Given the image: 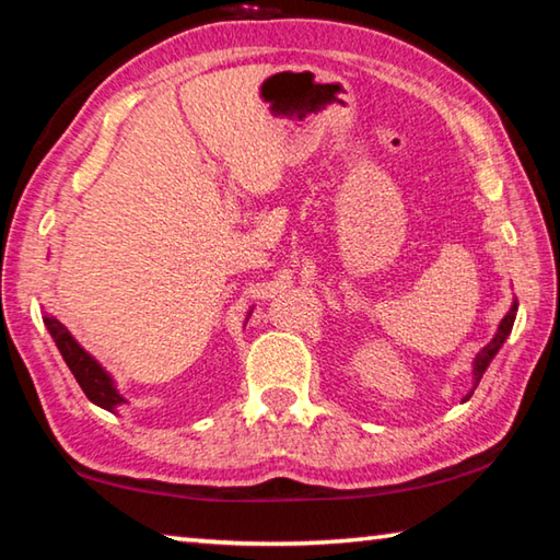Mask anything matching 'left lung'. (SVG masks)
<instances>
[{
    "label": "left lung",
    "mask_w": 560,
    "mask_h": 560,
    "mask_svg": "<svg viewBox=\"0 0 560 560\" xmlns=\"http://www.w3.org/2000/svg\"><path fill=\"white\" fill-rule=\"evenodd\" d=\"M516 311H518V303L514 301L511 303V308H509V314L501 318V324H499V328H497V334H494V338L489 340V343L479 350L477 353V358H474V365H471V375H474V387L479 385V381H481V375H485V371L489 368V363L491 360H494V355L499 353V348L504 346V340L509 338V334H511V328H514V320H516ZM474 387L469 390V395L464 397V400H469L471 397V393H474Z\"/></svg>",
    "instance_id": "8db88e82"
}]
</instances>
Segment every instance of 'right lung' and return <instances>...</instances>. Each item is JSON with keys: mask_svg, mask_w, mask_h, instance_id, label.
Returning a JSON list of instances; mask_svg holds the SVG:
<instances>
[{"mask_svg": "<svg viewBox=\"0 0 560 560\" xmlns=\"http://www.w3.org/2000/svg\"><path fill=\"white\" fill-rule=\"evenodd\" d=\"M44 326L49 328L54 343L63 355L69 371L73 373L75 383L81 385V390L86 393V397L93 405H98L108 412H116L122 402H128L126 397L118 393L116 381H113L106 368H103L98 360L69 334V328H66L61 320H56L54 316H44Z\"/></svg>", "mask_w": 560, "mask_h": 560, "instance_id": "right-lung-1", "label": "right lung"}]
</instances>
